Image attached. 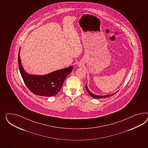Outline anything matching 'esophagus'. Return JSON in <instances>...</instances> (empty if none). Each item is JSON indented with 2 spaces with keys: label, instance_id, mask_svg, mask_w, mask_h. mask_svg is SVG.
I'll return each mask as SVG.
<instances>
[{
  "label": "esophagus",
  "instance_id": "1",
  "mask_svg": "<svg viewBox=\"0 0 148 148\" xmlns=\"http://www.w3.org/2000/svg\"><path fill=\"white\" fill-rule=\"evenodd\" d=\"M81 66V65H80H80H79V66Z\"/></svg>",
  "mask_w": 148,
  "mask_h": 148
}]
</instances>
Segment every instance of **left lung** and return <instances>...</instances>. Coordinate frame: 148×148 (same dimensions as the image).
Segmentation results:
<instances>
[{"label": "left lung", "instance_id": "8db88e82", "mask_svg": "<svg viewBox=\"0 0 148 148\" xmlns=\"http://www.w3.org/2000/svg\"><path fill=\"white\" fill-rule=\"evenodd\" d=\"M86 88L87 92H88L90 96H92V97H93V98H96V99H101V98H104V97H109V96L114 95L115 93H116V92H114V93H113V94H110V95H95V94L92 93V92H90V91L88 89V87H87V84H86Z\"/></svg>", "mask_w": 148, "mask_h": 148}]
</instances>
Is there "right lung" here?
<instances>
[{
	"label": "right lung",
	"mask_w": 148,
	"mask_h": 148,
	"mask_svg": "<svg viewBox=\"0 0 148 148\" xmlns=\"http://www.w3.org/2000/svg\"><path fill=\"white\" fill-rule=\"evenodd\" d=\"M20 48L18 54V65L21 75L27 87L36 95L51 97L56 95L62 88L67 76L71 73L73 66L57 70L44 75H34L25 72L20 60Z\"/></svg>",
	"instance_id": "right-lung-1"
}]
</instances>
